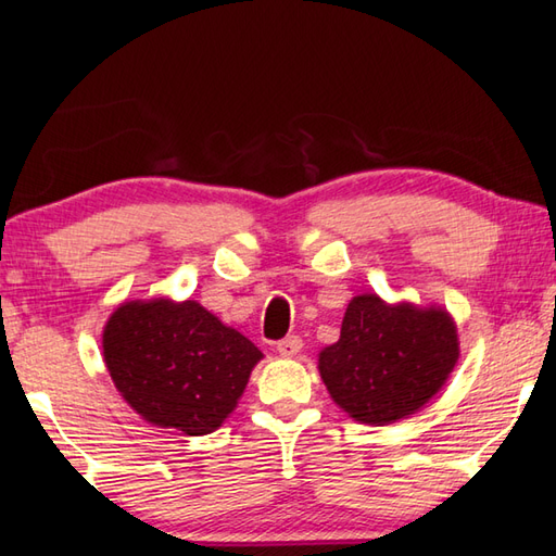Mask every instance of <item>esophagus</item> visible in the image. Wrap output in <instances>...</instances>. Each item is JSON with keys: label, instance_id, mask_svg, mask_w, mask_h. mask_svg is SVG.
Returning <instances> with one entry per match:
<instances>
[{"label": "esophagus", "instance_id": "esophagus-1", "mask_svg": "<svg viewBox=\"0 0 556 556\" xmlns=\"http://www.w3.org/2000/svg\"><path fill=\"white\" fill-rule=\"evenodd\" d=\"M303 349V341L299 339V337H287V339H281L279 344H277V351H279V356H285V358H291V356H296V353Z\"/></svg>", "mask_w": 556, "mask_h": 556}]
</instances>
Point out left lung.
Returning a JSON list of instances; mask_svg holds the SVG:
<instances>
[{
	"instance_id": "left-lung-1",
	"label": "left lung",
	"mask_w": 556,
	"mask_h": 556,
	"mask_svg": "<svg viewBox=\"0 0 556 556\" xmlns=\"http://www.w3.org/2000/svg\"><path fill=\"white\" fill-rule=\"evenodd\" d=\"M458 356L456 323L442 305L358 293L346 305L339 341L317 353V370L349 418L389 425L430 404Z\"/></svg>"
}]
</instances>
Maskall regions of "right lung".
I'll return each instance as SVG.
<instances>
[{"label": "right lung", "mask_w": 556, "mask_h": 556, "mask_svg": "<svg viewBox=\"0 0 556 556\" xmlns=\"http://www.w3.org/2000/svg\"><path fill=\"white\" fill-rule=\"evenodd\" d=\"M116 392L155 428L210 434L239 406L255 365L251 339L198 301H124L102 329Z\"/></svg>", "instance_id": "add662e5"}]
</instances>
